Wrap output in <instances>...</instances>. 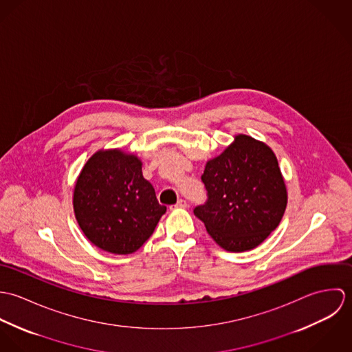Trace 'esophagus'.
Segmentation results:
<instances>
[{"label":"esophagus","instance_id":"obj_1","mask_svg":"<svg viewBox=\"0 0 352 352\" xmlns=\"http://www.w3.org/2000/svg\"><path fill=\"white\" fill-rule=\"evenodd\" d=\"M175 207H179V208H184V207H187V201H184V199H179V201L176 203V206Z\"/></svg>","mask_w":352,"mask_h":352}]
</instances>
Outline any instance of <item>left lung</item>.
I'll use <instances>...</instances> for the list:
<instances>
[{"label":"left lung","mask_w":352,"mask_h":352,"mask_svg":"<svg viewBox=\"0 0 352 352\" xmlns=\"http://www.w3.org/2000/svg\"><path fill=\"white\" fill-rule=\"evenodd\" d=\"M207 201L194 214L212 240L229 252L250 251L274 232L286 210L287 192L278 160L265 144L237 135L206 164Z\"/></svg>","instance_id":"8db88e82"}]
</instances>
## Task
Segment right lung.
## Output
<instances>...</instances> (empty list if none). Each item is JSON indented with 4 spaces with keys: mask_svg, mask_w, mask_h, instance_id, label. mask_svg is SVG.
Returning <instances> with one entry per match:
<instances>
[{
    "mask_svg": "<svg viewBox=\"0 0 352 352\" xmlns=\"http://www.w3.org/2000/svg\"><path fill=\"white\" fill-rule=\"evenodd\" d=\"M73 206L88 240L115 254L138 251L166 211L142 176V162L120 151H98L88 160L74 187Z\"/></svg>",
    "mask_w": 352,
    "mask_h": 352,
    "instance_id": "right-lung-1",
    "label": "right lung"
}]
</instances>
